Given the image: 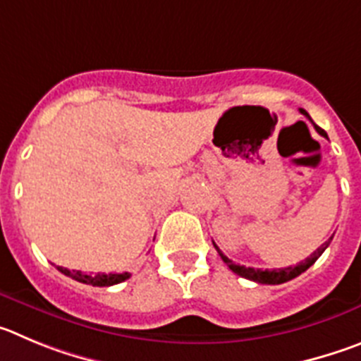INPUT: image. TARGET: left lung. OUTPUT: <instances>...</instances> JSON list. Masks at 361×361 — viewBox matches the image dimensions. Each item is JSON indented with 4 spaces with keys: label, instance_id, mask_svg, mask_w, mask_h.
Wrapping results in <instances>:
<instances>
[{
    "label": "left lung",
    "instance_id": "left-lung-1",
    "mask_svg": "<svg viewBox=\"0 0 361 361\" xmlns=\"http://www.w3.org/2000/svg\"><path fill=\"white\" fill-rule=\"evenodd\" d=\"M314 129H317L320 135L326 136V138H327L326 131H322V129L318 128V126H314ZM331 239H333V237H329V241L324 243L320 248L314 250V252L311 253L306 261H300L297 266H288V268H279V269H261V268H246V266H239V264H235L233 261H230L225 253L217 248L216 243H214V246H216V250H217V253L221 255V259L225 261V264L228 266L230 269H232L233 274L239 275V277H245V279H248V281L259 282V284H282V282H288V281H291V279L298 277V275L304 274V271H306L310 266H313L314 261H317V259L324 253V250L329 246Z\"/></svg>",
    "mask_w": 361,
    "mask_h": 361
}]
</instances>
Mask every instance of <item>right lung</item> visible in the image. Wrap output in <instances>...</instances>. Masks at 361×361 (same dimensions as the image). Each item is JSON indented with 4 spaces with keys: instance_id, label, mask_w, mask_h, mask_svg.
I'll return each instance as SVG.
<instances>
[{
    "instance_id": "1",
    "label": "right lung",
    "mask_w": 361,
    "mask_h": 361,
    "mask_svg": "<svg viewBox=\"0 0 361 361\" xmlns=\"http://www.w3.org/2000/svg\"><path fill=\"white\" fill-rule=\"evenodd\" d=\"M61 274L68 275V277L75 279V281L82 282V284H92V286H113L118 284V282H124L131 277V274L124 271V274H97V275H87L82 274V271H70L68 268H63V266H57Z\"/></svg>"
}]
</instances>
